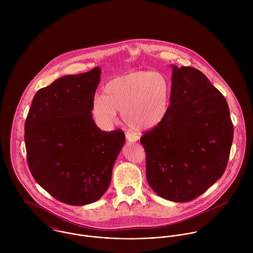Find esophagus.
Instances as JSON below:
<instances>
[{"label":"esophagus","instance_id":"34e87169","mask_svg":"<svg viewBox=\"0 0 253 253\" xmlns=\"http://www.w3.org/2000/svg\"><path fill=\"white\" fill-rule=\"evenodd\" d=\"M126 140L128 142H136L138 140V136L134 133H131V132H126Z\"/></svg>","mask_w":253,"mask_h":253}]
</instances>
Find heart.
Returning <instances> with one entry per match:
<instances>
[{
    "instance_id": "b5f03b06",
    "label": "heart",
    "mask_w": 253,
    "mask_h": 253,
    "mask_svg": "<svg viewBox=\"0 0 253 253\" xmlns=\"http://www.w3.org/2000/svg\"><path fill=\"white\" fill-rule=\"evenodd\" d=\"M171 85L160 72L135 71L112 79L103 95H95L91 115L96 125L109 129L117 122V111L129 126L147 130L159 126L166 118Z\"/></svg>"
}]
</instances>
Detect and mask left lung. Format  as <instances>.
I'll use <instances>...</instances> for the list:
<instances>
[{
    "mask_svg": "<svg viewBox=\"0 0 253 253\" xmlns=\"http://www.w3.org/2000/svg\"><path fill=\"white\" fill-rule=\"evenodd\" d=\"M171 67L168 114L140 142L150 187L166 200L186 203L223 175L234 128L226 99L203 73Z\"/></svg>",
    "mask_w": 253,
    "mask_h": 253,
    "instance_id": "8db88e82",
    "label": "left lung"
}]
</instances>
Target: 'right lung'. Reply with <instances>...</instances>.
Segmentation results:
<instances>
[{
    "mask_svg": "<svg viewBox=\"0 0 253 253\" xmlns=\"http://www.w3.org/2000/svg\"><path fill=\"white\" fill-rule=\"evenodd\" d=\"M100 73L95 67L41 88L25 122L27 162L34 179L71 206L88 205L103 196L126 142L123 130L105 132L92 119Z\"/></svg>",
    "mask_w": 253,
    "mask_h": 253,
    "instance_id": "obj_1",
    "label": "right lung"
}]
</instances>
